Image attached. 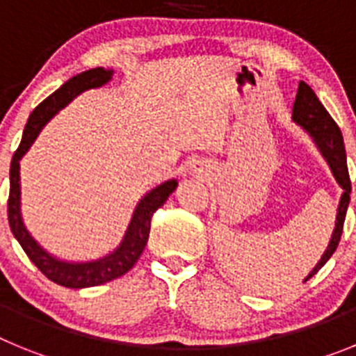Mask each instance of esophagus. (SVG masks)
I'll return each instance as SVG.
<instances>
[{
    "label": "esophagus",
    "instance_id": "1",
    "mask_svg": "<svg viewBox=\"0 0 356 356\" xmlns=\"http://www.w3.org/2000/svg\"><path fill=\"white\" fill-rule=\"evenodd\" d=\"M191 171H193V172H200V165H197L196 162L191 163Z\"/></svg>",
    "mask_w": 356,
    "mask_h": 356
}]
</instances>
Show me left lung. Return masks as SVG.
Returning a JSON list of instances; mask_svg holds the SVG:
<instances>
[{
    "instance_id": "8db88e82",
    "label": "left lung",
    "mask_w": 356,
    "mask_h": 356,
    "mask_svg": "<svg viewBox=\"0 0 356 356\" xmlns=\"http://www.w3.org/2000/svg\"><path fill=\"white\" fill-rule=\"evenodd\" d=\"M292 121L312 137L317 149L321 151V155L325 156L333 176H335V180H337V184L342 188L332 238H330L328 248L325 250L319 262L316 264V267L305 278V282H307V280L312 278L321 267L328 262L333 251L337 250L339 241H341L342 235V228H344L346 212H348V205H350L351 181L350 175H348V163H346L344 140H342V134L339 130L337 122L333 121L332 115L326 112L323 103L319 102V97L316 96V92L305 81H300V85H298V94H296L294 108H292Z\"/></svg>"
}]
</instances>
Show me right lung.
Wrapping results in <instances>:
<instances>
[{
	"label": "right lung",
	"instance_id": "right-lung-1",
	"mask_svg": "<svg viewBox=\"0 0 356 356\" xmlns=\"http://www.w3.org/2000/svg\"><path fill=\"white\" fill-rule=\"evenodd\" d=\"M114 76V69H89V71L80 72L76 76L69 78L60 89L55 90L51 96H48L37 106L28 118L26 127L23 131V139L19 144L17 151L12 156L10 163V194H8V225H10L12 234L17 238L28 259L35 264L46 278H49L55 284L69 289H85L96 287V285L106 284L119 276L127 275L135 262L139 260L146 248L147 237H149L151 217L160 207L168 201L172 191L176 188L178 181L172 180L162 181L160 185L147 191L134 210V216L130 219L124 237L119 242V246L114 251H110L105 257H99L96 260H87V262H69L62 260L49 251L44 250L35 238L31 237L28 228L24 226L23 216H21V176H19V160L23 159L39 137L40 130L49 122V119L55 118L62 108L69 105L76 96L90 89H99L108 83Z\"/></svg>",
	"mask_w": 356,
	"mask_h": 356
}]
</instances>
